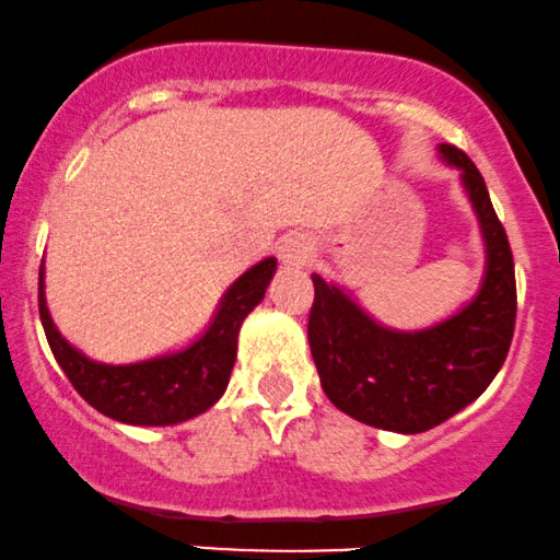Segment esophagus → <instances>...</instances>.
Here are the masks:
<instances>
[{"mask_svg": "<svg viewBox=\"0 0 560 560\" xmlns=\"http://www.w3.org/2000/svg\"><path fill=\"white\" fill-rule=\"evenodd\" d=\"M278 254H280L282 265L304 267L306 261L314 256V241L304 233H293V235H288V238L280 241Z\"/></svg>", "mask_w": 560, "mask_h": 560, "instance_id": "esophagus-1", "label": "esophagus"}]
</instances>
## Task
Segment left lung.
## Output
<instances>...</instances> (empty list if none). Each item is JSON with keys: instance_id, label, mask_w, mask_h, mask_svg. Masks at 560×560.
I'll use <instances>...</instances> for the list:
<instances>
[{"instance_id": "left-lung-1", "label": "left lung", "mask_w": 560, "mask_h": 560, "mask_svg": "<svg viewBox=\"0 0 560 560\" xmlns=\"http://www.w3.org/2000/svg\"><path fill=\"white\" fill-rule=\"evenodd\" d=\"M438 151L462 170L485 238L482 288L462 312L427 330H390L312 275L308 346L322 390L348 417L404 435L432 430L482 396L509 357L516 325L514 254L485 177L462 149L440 143Z\"/></svg>"}]
</instances>
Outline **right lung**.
<instances>
[{
	"mask_svg": "<svg viewBox=\"0 0 560 560\" xmlns=\"http://www.w3.org/2000/svg\"><path fill=\"white\" fill-rule=\"evenodd\" d=\"M278 259L267 256L228 288L212 325L183 351L138 361L102 364L70 346L49 317L44 295V267L38 269V314L57 364L85 404L122 424H180L212 409L225 393L238 351V330L248 312L265 299Z\"/></svg>",
	"mask_w": 560,
	"mask_h": 560,
	"instance_id": "right-lung-1",
	"label": "right lung"
}]
</instances>
